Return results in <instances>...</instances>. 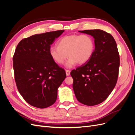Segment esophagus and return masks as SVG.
Here are the masks:
<instances>
[{
  "mask_svg": "<svg viewBox=\"0 0 135 135\" xmlns=\"http://www.w3.org/2000/svg\"><path fill=\"white\" fill-rule=\"evenodd\" d=\"M70 71L69 70H66V74L67 76H69L70 75Z\"/></svg>",
  "mask_w": 135,
  "mask_h": 135,
  "instance_id": "34e87169",
  "label": "esophagus"
}]
</instances>
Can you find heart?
<instances>
[{"mask_svg":"<svg viewBox=\"0 0 135 135\" xmlns=\"http://www.w3.org/2000/svg\"><path fill=\"white\" fill-rule=\"evenodd\" d=\"M52 47L49 53L55 62L62 65L69 57L65 66L71 68L78 63L84 64L91 59L95 51V42L90 35L72 34L65 36Z\"/></svg>","mask_w":135,"mask_h":135,"instance_id":"b5f03b06","label":"heart"}]
</instances>
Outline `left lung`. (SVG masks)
Returning a JSON list of instances; mask_svg holds the SVG:
<instances>
[{"mask_svg": "<svg viewBox=\"0 0 135 135\" xmlns=\"http://www.w3.org/2000/svg\"><path fill=\"white\" fill-rule=\"evenodd\" d=\"M95 39V48L91 59L71 71L73 88L76 99L84 105L103 103L115 87L120 60L113 36L99 29L79 31Z\"/></svg>", "mask_w": 135, "mask_h": 135, "instance_id": "1", "label": "left lung"}]
</instances>
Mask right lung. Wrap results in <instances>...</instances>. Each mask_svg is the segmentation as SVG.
<instances>
[{"instance_id": "add662e5", "label": "right lung", "mask_w": 135, "mask_h": 135, "mask_svg": "<svg viewBox=\"0 0 135 135\" xmlns=\"http://www.w3.org/2000/svg\"><path fill=\"white\" fill-rule=\"evenodd\" d=\"M64 30L32 35L18 44L13 57L18 90L27 103L43 109L54 104L57 90L66 76L51 59L49 51Z\"/></svg>"}]
</instances>
